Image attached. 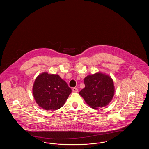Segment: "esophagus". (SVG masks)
Wrapping results in <instances>:
<instances>
[{
	"label": "esophagus",
	"instance_id": "obj_1",
	"mask_svg": "<svg viewBox=\"0 0 149 149\" xmlns=\"http://www.w3.org/2000/svg\"><path fill=\"white\" fill-rule=\"evenodd\" d=\"M72 91H73L74 92H78V89L77 88H72Z\"/></svg>",
	"mask_w": 149,
	"mask_h": 149
}]
</instances>
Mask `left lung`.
<instances>
[{
    "label": "left lung",
    "instance_id": "obj_1",
    "mask_svg": "<svg viewBox=\"0 0 149 149\" xmlns=\"http://www.w3.org/2000/svg\"><path fill=\"white\" fill-rule=\"evenodd\" d=\"M85 88L79 94L94 109L108 105L113 97V81L109 76L102 73L88 75L84 80Z\"/></svg>",
    "mask_w": 149,
    "mask_h": 149
}]
</instances>
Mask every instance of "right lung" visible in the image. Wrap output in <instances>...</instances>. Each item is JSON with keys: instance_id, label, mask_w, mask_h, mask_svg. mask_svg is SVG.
Here are the masks:
<instances>
[{"instance_id": "obj_1", "label": "right lung", "mask_w": 149, "mask_h": 149, "mask_svg": "<svg viewBox=\"0 0 149 149\" xmlns=\"http://www.w3.org/2000/svg\"><path fill=\"white\" fill-rule=\"evenodd\" d=\"M71 93V88L59 75L46 72L37 77L33 86L36 103L46 110L60 108Z\"/></svg>"}]
</instances>
